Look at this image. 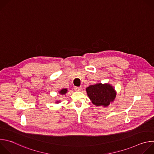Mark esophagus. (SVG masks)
<instances>
[{
  "mask_svg": "<svg viewBox=\"0 0 154 154\" xmlns=\"http://www.w3.org/2000/svg\"><path fill=\"white\" fill-rule=\"evenodd\" d=\"M82 90V88L81 87H75L74 88V90L75 91H80Z\"/></svg>",
  "mask_w": 154,
  "mask_h": 154,
  "instance_id": "obj_1",
  "label": "esophagus"
}]
</instances>
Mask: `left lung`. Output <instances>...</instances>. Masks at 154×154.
Here are the masks:
<instances>
[{"mask_svg":"<svg viewBox=\"0 0 154 154\" xmlns=\"http://www.w3.org/2000/svg\"><path fill=\"white\" fill-rule=\"evenodd\" d=\"M87 95L96 106H108L113 102L116 96L114 87L109 83H98L86 88Z\"/></svg>","mask_w":154,"mask_h":154,"instance_id":"left-lung-1","label":"left lung"}]
</instances>
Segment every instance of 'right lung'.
<instances>
[{
  "label": "right lung",
  "instance_id": "add662e5",
  "mask_svg": "<svg viewBox=\"0 0 154 154\" xmlns=\"http://www.w3.org/2000/svg\"><path fill=\"white\" fill-rule=\"evenodd\" d=\"M68 92V89L67 88H63V89H61L60 91H59V94H60L61 95H64L66 93ZM56 103H58L60 102V100H57L55 102Z\"/></svg>",
  "mask_w": 154,
  "mask_h": 154
}]
</instances>
